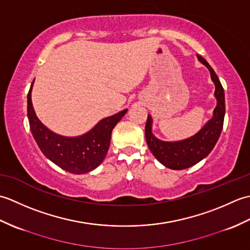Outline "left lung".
<instances>
[{
    "label": "left lung",
    "instance_id": "8db88e82",
    "mask_svg": "<svg viewBox=\"0 0 250 250\" xmlns=\"http://www.w3.org/2000/svg\"><path fill=\"white\" fill-rule=\"evenodd\" d=\"M198 59L203 63L210 72V76L215 83V97L217 98V106L214 109V116L208 124L199 133L185 141L168 143L156 139L151 133V117H147L145 125V136L147 145L152 155L160 161L163 166L172 169H184L194 166L213 150L218 141L226 113L225 91L222 88L218 76L215 71L207 63V61L198 55Z\"/></svg>",
    "mask_w": 250,
    "mask_h": 250
}]
</instances>
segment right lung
Segmentation results:
<instances>
[{"instance_id": "1", "label": "right lung", "mask_w": 250, "mask_h": 250, "mask_svg": "<svg viewBox=\"0 0 250 250\" xmlns=\"http://www.w3.org/2000/svg\"><path fill=\"white\" fill-rule=\"evenodd\" d=\"M28 93V118L32 134L46 158L73 174L92 171L103 162L110 144L111 131L128 109L101 120L88 133L77 137L58 135L48 130L35 115L31 91Z\"/></svg>"}]
</instances>
